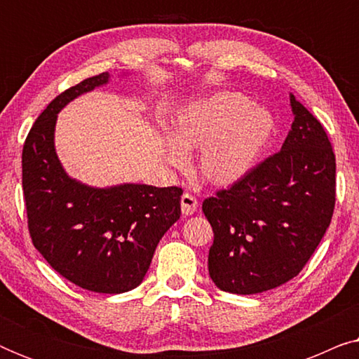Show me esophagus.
Here are the masks:
<instances>
[{
    "label": "esophagus",
    "mask_w": 359,
    "mask_h": 359,
    "mask_svg": "<svg viewBox=\"0 0 359 359\" xmlns=\"http://www.w3.org/2000/svg\"><path fill=\"white\" fill-rule=\"evenodd\" d=\"M198 210V201L193 194L184 193L181 196V212L184 215H193Z\"/></svg>",
    "instance_id": "1"
}]
</instances>
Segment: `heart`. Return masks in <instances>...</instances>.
Masks as SVG:
<instances>
[{"mask_svg":"<svg viewBox=\"0 0 359 359\" xmlns=\"http://www.w3.org/2000/svg\"><path fill=\"white\" fill-rule=\"evenodd\" d=\"M274 132L273 116L240 93L222 91L184 107L166 144V160L184 168L186 151L198 150V173L208 184L227 188L257 166Z\"/></svg>","mask_w":359,"mask_h":359,"instance_id":"heart-1","label":"heart"}]
</instances>
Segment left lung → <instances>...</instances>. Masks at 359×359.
I'll return each instance as SVG.
<instances>
[{
	"label": "left lung",
	"instance_id": "left-lung-1",
	"mask_svg": "<svg viewBox=\"0 0 359 359\" xmlns=\"http://www.w3.org/2000/svg\"><path fill=\"white\" fill-rule=\"evenodd\" d=\"M294 122L278 154L203 203L214 230L209 276L220 291L258 294L297 276L335 208V154L294 95Z\"/></svg>",
	"mask_w": 359,
	"mask_h": 359
}]
</instances>
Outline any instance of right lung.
Here are the masks:
<instances>
[{"mask_svg":"<svg viewBox=\"0 0 359 359\" xmlns=\"http://www.w3.org/2000/svg\"><path fill=\"white\" fill-rule=\"evenodd\" d=\"M101 73L58 95L34 122L22 149V191L34 247L86 291L121 294L144 281L161 237L181 215L183 189L124 183L93 188L70 178L55 151L57 116L107 85Z\"/></svg>","mask_w":359,"mask_h":359,"instance_id":"add662e5","label":"right lung"}]
</instances>
